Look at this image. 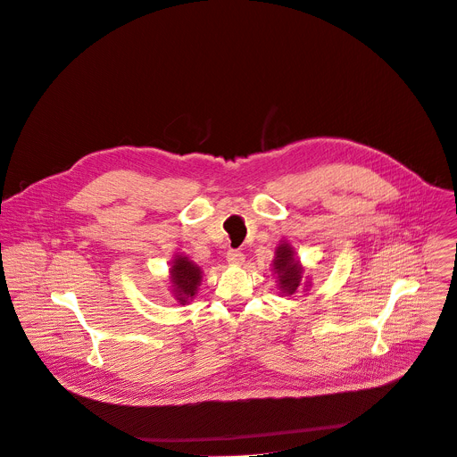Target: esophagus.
<instances>
[{"label": "esophagus", "mask_w": 457, "mask_h": 457, "mask_svg": "<svg viewBox=\"0 0 457 457\" xmlns=\"http://www.w3.org/2000/svg\"><path fill=\"white\" fill-rule=\"evenodd\" d=\"M243 254L239 250H234V248H230L228 252H227V262L230 263V265H241L243 263Z\"/></svg>", "instance_id": "esophagus-1"}]
</instances>
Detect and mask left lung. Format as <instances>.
I'll use <instances>...</instances> for the list:
<instances>
[{"label": "left lung", "instance_id": "8db88e82", "mask_svg": "<svg viewBox=\"0 0 457 457\" xmlns=\"http://www.w3.org/2000/svg\"><path fill=\"white\" fill-rule=\"evenodd\" d=\"M274 269L279 276L281 290H285L287 294H294L301 285V267L299 262L294 260V250L288 243H281L278 246Z\"/></svg>", "mask_w": 457, "mask_h": 457}]
</instances>
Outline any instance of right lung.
I'll use <instances>...</instances> for the list:
<instances>
[{"label": "right lung", "instance_id": "add662e5", "mask_svg": "<svg viewBox=\"0 0 457 457\" xmlns=\"http://www.w3.org/2000/svg\"><path fill=\"white\" fill-rule=\"evenodd\" d=\"M170 279L174 283V294L179 303H187V299L195 294V288L201 281V270L187 258L178 256L170 267Z\"/></svg>", "mask_w": 457, "mask_h": 457}]
</instances>
